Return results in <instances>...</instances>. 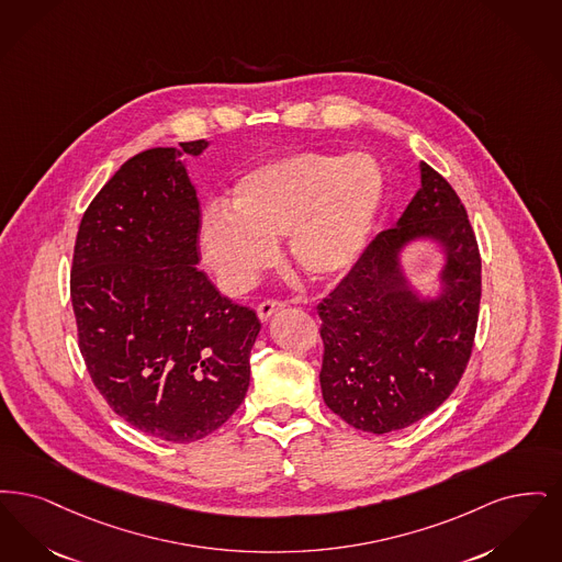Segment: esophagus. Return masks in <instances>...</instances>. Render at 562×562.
I'll use <instances>...</instances> for the list:
<instances>
[{
	"label": "esophagus",
	"instance_id": "34e87169",
	"mask_svg": "<svg viewBox=\"0 0 562 562\" xmlns=\"http://www.w3.org/2000/svg\"><path fill=\"white\" fill-rule=\"evenodd\" d=\"M285 304L283 302H279V300H265L260 306H258V317L260 321H269L277 311H281Z\"/></svg>",
	"mask_w": 562,
	"mask_h": 562
}]
</instances>
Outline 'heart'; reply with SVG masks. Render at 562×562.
Instances as JSON below:
<instances>
[{
    "label": "heart",
    "instance_id": "heart-1",
    "mask_svg": "<svg viewBox=\"0 0 562 562\" xmlns=\"http://www.w3.org/2000/svg\"><path fill=\"white\" fill-rule=\"evenodd\" d=\"M382 195L384 173L367 153H292L244 171L228 210L203 214L199 245L228 292H244L269 269L283 235L297 269L331 279L363 251Z\"/></svg>",
    "mask_w": 562,
    "mask_h": 562
}]
</instances>
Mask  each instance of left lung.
I'll use <instances>...</instances> for the list:
<instances>
[{"mask_svg":"<svg viewBox=\"0 0 562 562\" xmlns=\"http://www.w3.org/2000/svg\"><path fill=\"white\" fill-rule=\"evenodd\" d=\"M415 236L448 249L440 301L419 303L397 272ZM481 304V251L462 199L422 164V187L394 228L378 233L317 306L325 405L357 430L384 435L432 414L472 355Z\"/></svg>","mask_w":562,"mask_h":562,"instance_id":"1","label":"left lung"}]
</instances>
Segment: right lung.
Instances as JSON below:
<instances>
[{"label":"right lung","instance_id":"1","mask_svg":"<svg viewBox=\"0 0 562 562\" xmlns=\"http://www.w3.org/2000/svg\"><path fill=\"white\" fill-rule=\"evenodd\" d=\"M199 155L205 140L180 143ZM201 212L176 148L127 159L79 222L71 265L77 344L106 405L170 442L205 439L249 386L254 311L196 270Z\"/></svg>","mask_w":562,"mask_h":562}]
</instances>
